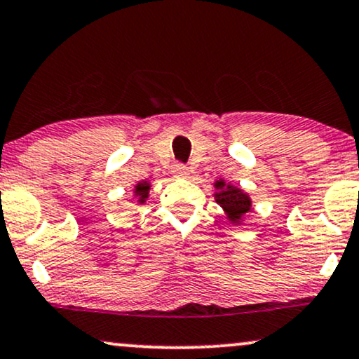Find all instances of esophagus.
<instances>
[{
	"instance_id": "1",
	"label": "esophagus",
	"mask_w": 359,
	"mask_h": 359,
	"mask_svg": "<svg viewBox=\"0 0 359 359\" xmlns=\"http://www.w3.org/2000/svg\"><path fill=\"white\" fill-rule=\"evenodd\" d=\"M172 172H174V175H177V177H187L189 167L185 164H175L174 167H172Z\"/></svg>"
}]
</instances>
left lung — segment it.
<instances>
[{
    "mask_svg": "<svg viewBox=\"0 0 359 359\" xmlns=\"http://www.w3.org/2000/svg\"><path fill=\"white\" fill-rule=\"evenodd\" d=\"M215 189H219V192L215 194V201L224 207L229 219L232 222L242 220L243 213H247L252 207L250 197L233 185H225L224 180H217Z\"/></svg>",
    "mask_w": 359,
    "mask_h": 359,
    "instance_id": "obj_1",
    "label": "left lung"
}]
</instances>
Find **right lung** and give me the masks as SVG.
Segmentation results:
<instances>
[{"mask_svg":"<svg viewBox=\"0 0 359 359\" xmlns=\"http://www.w3.org/2000/svg\"><path fill=\"white\" fill-rule=\"evenodd\" d=\"M149 189H151V185L147 182H140L137 184V187H135V195L139 197V203H144V201L147 198V194H149Z\"/></svg>","mask_w":359,"mask_h":359,"instance_id":"1","label":"right lung"}]
</instances>
